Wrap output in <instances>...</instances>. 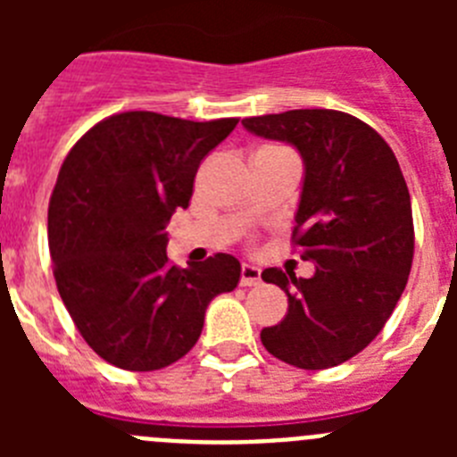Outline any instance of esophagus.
<instances>
[{
    "instance_id": "34e87169",
    "label": "esophagus",
    "mask_w": 457,
    "mask_h": 457,
    "mask_svg": "<svg viewBox=\"0 0 457 457\" xmlns=\"http://www.w3.org/2000/svg\"><path fill=\"white\" fill-rule=\"evenodd\" d=\"M263 281L261 278V268L256 265H249V263H242L240 268V284L242 286H258Z\"/></svg>"
}]
</instances>
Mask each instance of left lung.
I'll return each mask as SVG.
<instances>
[{"label":"left lung","mask_w":457,"mask_h":457,"mask_svg":"<svg viewBox=\"0 0 457 457\" xmlns=\"http://www.w3.org/2000/svg\"><path fill=\"white\" fill-rule=\"evenodd\" d=\"M242 125L302 155L293 236L300 256L316 263L309 278L277 268L261 274L288 295V313L261 341L290 366L332 369L378 337L405 290L414 256L405 179L389 144L343 112L290 109Z\"/></svg>","instance_id":"left-lung-1"}]
</instances>
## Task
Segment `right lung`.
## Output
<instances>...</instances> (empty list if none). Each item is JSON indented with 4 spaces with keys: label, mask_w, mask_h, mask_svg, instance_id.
I'll list each match as a JSON object with an SVG mask.
<instances>
[{
    "label": "right lung",
    "mask_w": 457,
    "mask_h": 457,
    "mask_svg": "<svg viewBox=\"0 0 457 457\" xmlns=\"http://www.w3.org/2000/svg\"><path fill=\"white\" fill-rule=\"evenodd\" d=\"M237 119L208 123L155 112L109 116L72 146L47 210L56 288L84 341L125 370H157L194 348L205 309L240 281L215 253L176 268L167 224L194 176Z\"/></svg>",
    "instance_id": "1"
}]
</instances>
